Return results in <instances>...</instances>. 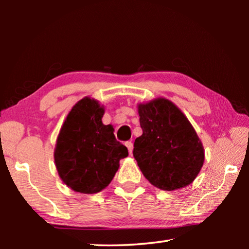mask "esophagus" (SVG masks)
<instances>
[{"label":"esophagus","instance_id":"esophagus-1","mask_svg":"<svg viewBox=\"0 0 249 249\" xmlns=\"http://www.w3.org/2000/svg\"><path fill=\"white\" fill-rule=\"evenodd\" d=\"M125 146L126 147H127V149H128V153L129 154H132L133 153V142H130V141H128V142H125Z\"/></svg>","mask_w":249,"mask_h":249}]
</instances>
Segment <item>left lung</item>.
I'll list each match as a JSON object with an SVG mask.
<instances>
[{
	"instance_id": "1",
	"label": "left lung",
	"mask_w": 249,
	"mask_h": 249,
	"mask_svg": "<svg viewBox=\"0 0 249 249\" xmlns=\"http://www.w3.org/2000/svg\"><path fill=\"white\" fill-rule=\"evenodd\" d=\"M142 135L133 155L142 175L161 190L190 184L204 162V149L189 120L171 101L158 98L138 105Z\"/></svg>"
}]
</instances>
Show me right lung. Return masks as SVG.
<instances>
[{"label":"right lung","mask_w":249,"mask_h":249,"mask_svg":"<svg viewBox=\"0 0 249 249\" xmlns=\"http://www.w3.org/2000/svg\"><path fill=\"white\" fill-rule=\"evenodd\" d=\"M104 107L86 96L71 108L58 135L54 162L59 177L75 192L92 195L107 188L128 156L116 141L112 125H104Z\"/></svg>","instance_id":"add662e5"}]
</instances>
